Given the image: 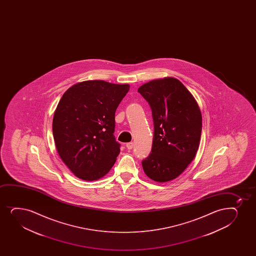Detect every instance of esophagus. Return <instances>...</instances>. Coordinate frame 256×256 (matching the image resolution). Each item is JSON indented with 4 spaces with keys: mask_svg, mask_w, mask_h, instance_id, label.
Listing matches in <instances>:
<instances>
[{
    "mask_svg": "<svg viewBox=\"0 0 256 256\" xmlns=\"http://www.w3.org/2000/svg\"><path fill=\"white\" fill-rule=\"evenodd\" d=\"M126 148L128 150H132L133 148V142H128L126 144Z\"/></svg>",
    "mask_w": 256,
    "mask_h": 256,
    "instance_id": "esophagus-1",
    "label": "esophagus"
}]
</instances>
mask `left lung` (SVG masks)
Segmentation results:
<instances>
[{
    "instance_id": "left-lung-1",
    "label": "left lung",
    "mask_w": 256,
    "mask_h": 256,
    "mask_svg": "<svg viewBox=\"0 0 256 256\" xmlns=\"http://www.w3.org/2000/svg\"><path fill=\"white\" fill-rule=\"evenodd\" d=\"M138 92L150 104L154 126L151 154L142 162L144 172L156 182L175 180L199 148L200 108L186 86L170 76L146 82Z\"/></svg>"
}]
</instances>
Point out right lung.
Returning <instances> with one entry per match:
<instances>
[{
    "label": "right lung",
    "mask_w": 256,
    "mask_h": 256,
    "mask_svg": "<svg viewBox=\"0 0 256 256\" xmlns=\"http://www.w3.org/2000/svg\"><path fill=\"white\" fill-rule=\"evenodd\" d=\"M129 84L103 80L76 82L60 100L53 136L60 159L80 180H100L120 152L115 140V112Z\"/></svg>",
    "instance_id": "1"
}]
</instances>
